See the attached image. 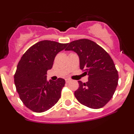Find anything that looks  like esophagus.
Wrapping results in <instances>:
<instances>
[{"instance_id":"obj_1","label":"esophagus","mask_w":134,"mask_h":134,"mask_svg":"<svg viewBox=\"0 0 134 134\" xmlns=\"http://www.w3.org/2000/svg\"><path fill=\"white\" fill-rule=\"evenodd\" d=\"M71 80L70 79H69V78H66L65 79V82H66V83H69L70 82H71Z\"/></svg>"}]
</instances>
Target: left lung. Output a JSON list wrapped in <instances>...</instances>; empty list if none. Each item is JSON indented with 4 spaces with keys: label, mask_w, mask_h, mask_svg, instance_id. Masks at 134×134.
Masks as SVG:
<instances>
[{
    "label": "left lung",
    "mask_w": 134,
    "mask_h": 134,
    "mask_svg": "<svg viewBox=\"0 0 134 134\" xmlns=\"http://www.w3.org/2000/svg\"><path fill=\"white\" fill-rule=\"evenodd\" d=\"M65 51H72L80 58V68L88 75V82L78 81L75 96L82 104L92 109L104 107L113 97L119 75L113 59L103 48L87 39L68 43Z\"/></svg>",
    "instance_id": "left-lung-1"
}]
</instances>
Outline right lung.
<instances>
[{
	"instance_id": "obj_1",
	"label": "right lung",
	"mask_w": 134,
	"mask_h": 134,
	"mask_svg": "<svg viewBox=\"0 0 134 134\" xmlns=\"http://www.w3.org/2000/svg\"><path fill=\"white\" fill-rule=\"evenodd\" d=\"M67 44L44 40L30 47L21 57L14 75V82L20 99L30 110L44 112L59 100L65 81L59 78L48 82L46 75L52 67L56 54Z\"/></svg>"
}]
</instances>
